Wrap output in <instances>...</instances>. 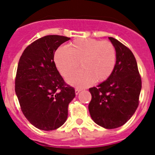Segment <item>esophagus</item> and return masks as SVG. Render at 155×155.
I'll return each instance as SVG.
<instances>
[{"label":"esophagus","instance_id":"esophagus-1","mask_svg":"<svg viewBox=\"0 0 155 155\" xmlns=\"http://www.w3.org/2000/svg\"><path fill=\"white\" fill-rule=\"evenodd\" d=\"M82 91V89H78V88H76V89H75V93H76V95H78V94L79 93V92Z\"/></svg>","mask_w":155,"mask_h":155}]
</instances>
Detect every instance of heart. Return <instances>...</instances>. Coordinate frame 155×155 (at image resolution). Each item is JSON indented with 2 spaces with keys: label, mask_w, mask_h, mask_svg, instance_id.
Returning a JSON list of instances; mask_svg holds the SVG:
<instances>
[{
  "label": "heart",
  "mask_w": 155,
  "mask_h": 155,
  "mask_svg": "<svg viewBox=\"0 0 155 155\" xmlns=\"http://www.w3.org/2000/svg\"><path fill=\"white\" fill-rule=\"evenodd\" d=\"M55 65L63 77H67L81 64L82 70L69 76V85L79 88L94 82H104L113 73L116 64V50L109 41L95 39H76L67 46L56 49Z\"/></svg>",
  "instance_id": "b5f03b06"
}]
</instances>
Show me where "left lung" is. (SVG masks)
<instances>
[{"label":"left lung","mask_w":155,"mask_h":155,"mask_svg":"<svg viewBox=\"0 0 155 155\" xmlns=\"http://www.w3.org/2000/svg\"><path fill=\"white\" fill-rule=\"evenodd\" d=\"M108 39L116 50V64L110 77L89 89V111L97 125L112 129L126 123L136 111L141 79L132 52L116 39Z\"/></svg>","instance_id":"8db88e82"}]
</instances>
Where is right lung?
I'll use <instances>...</instances> for the list:
<instances>
[{"mask_svg":"<svg viewBox=\"0 0 155 155\" xmlns=\"http://www.w3.org/2000/svg\"><path fill=\"white\" fill-rule=\"evenodd\" d=\"M69 37L48 35L30 44L17 66L15 92L24 116L43 131L60 128L67 119L68 106L76 96L53 61L56 49Z\"/></svg>","mask_w":155,"mask_h":155,"instance_id":"1","label":"right lung"}]
</instances>
